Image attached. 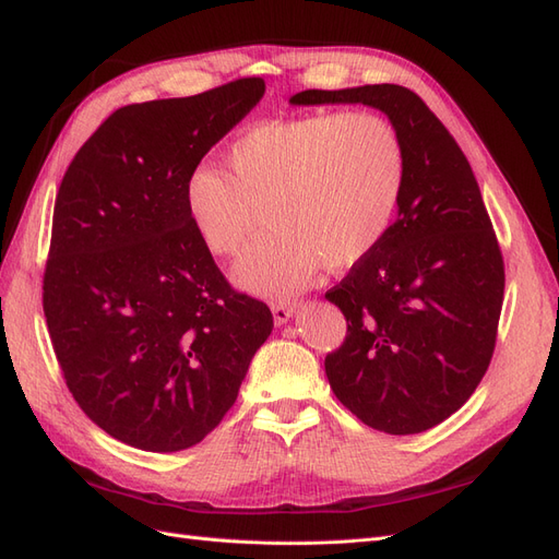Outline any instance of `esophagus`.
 Segmentation results:
<instances>
[{"mask_svg": "<svg viewBox=\"0 0 559 559\" xmlns=\"http://www.w3.org/2000/svg\"><path fill=\"white\" fill-rule=\"evenodd\" d=\"M296 308H298V302H296V300H275L273 306H270V310H273L275 324H277V326L286 324V321H289V319L294 317Z\"/></svg>", "mask_w": 559, "mask_h": 559, "instance_id": "34e87169", "label": "esophagus"}]
</instances>
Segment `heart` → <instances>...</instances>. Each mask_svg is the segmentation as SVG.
I'll list each match as a JSON object with an SVG mask.
<instances>
[{
	"instance_id": "b5f03b06",
	"label": "heart",
	"mask_w": 559,
	"mask_h": 559,
	"mask_svg": "<svg viewBox=\"0 0 559 559\" xmlns=\"http://www.w3.org/2000/svg\"><path fill=\"white\" fill-rule=\"evenodd\" d=\"M224 173L198 165L181 202L214 257H235L257 228H270L235 267L245 289L286 296L324 263L349 267L386 235L405 183L396 128L370 111L306 114L242 130L222 156Z\"/></svg>"
}]
</instances>
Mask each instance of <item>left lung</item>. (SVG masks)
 <instances>
[{"label": "left lung", "instance_id": "obj_1", "mask_svg": "<svg viewBox=\"0 0 559 559\" xmlns=\"http://www.w3.org/2000/svg\"><path fill=\"white\" fill-rule=\"evenodd\" d=\"M289 103L376 107L403 142L399 218L326 292L347 335L324 368L337 401L364 425L394 436L427 431L476 392L497 345L506 275L478 181L411 88L302 91Z\"/></svg>", "mask_w": 559, "mask_h": 559}]
</instances>
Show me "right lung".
I'll use <instances>...</instances> for the list:
<instances>
[{
	"mask_svg": "<svg viewBox=\"0 0 559 559\" xmlns=\"http://www.w3.org/2000/svg\"><path fill=\"white\" fill-rule=\"evenodd\" d=\"M263 93L247 76L116 109L62 177L44 270L48 335L79 408L132 448L200 443L273 331V312L233 289L181 202L186 175Z\"/></svg>",
	"mask_w": 559,
	"mask_h": 559,
	"instance_id": "add662e5",
	"label": "right lung"
}]
</instances>
